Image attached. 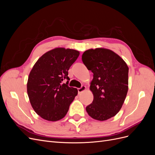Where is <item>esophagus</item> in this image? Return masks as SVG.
Instances as JSON below:
<instances>
[{
    "instance_id": "obj_1",
    "label": "esophagus",
    "mask_w": 155,
    "mask_h": 155,
    "mask_svg": "<svg viewBox=\"0 0 155 155\" xmlns=\"http://www.w3.org/2000/svg\"><path fill=\"white\" fill-rule=\"evenodd\" d=\"M86 89V87L85 86H81V87L78 88V94L81 93L83 91H84Z\"/></svg>"
}]
</instances>
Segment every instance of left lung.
<instances>
[{
	"instance_id": "obj_1",
	"label": "left lung",
	"mask_w": 155,
	"mask_h": 155,
	"mask_svg": "<svg viewBox=\"0 0 155 155\" xmlns=\"http://www.w3.org/2000/svg\"><path fill=\"white\" fill-rule=\"evenodd\" d=\"M82 61L93 73L90 89L94 100L86 107L91 118L105 121L121 109L128 91L127 64L113 51L105 48L89 49Z\"/></svg>"
}]
</instances>
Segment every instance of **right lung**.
Returning <instances> with one entry per match:
<instances>
[{
    "mask_svg": "<svg viewBox=\"0 0 155 155\" xmlns=\"http://www.w3.org/2000/svg\"><path fill=\"white\" fill-rule=\"evenodd\" d=\"M79 52L73 49L56 48L37 60L29 74L27 92L36 113L46 120L63 118L78 94L76 88L68 87V70ZM68 81L62 84L64 79Z\"/></svg>",
    "mask_w": 155,
    "mask_h": 155,
    "instance_id": "right-lung-1",
    "label": "right lung"
}]
</instances>
